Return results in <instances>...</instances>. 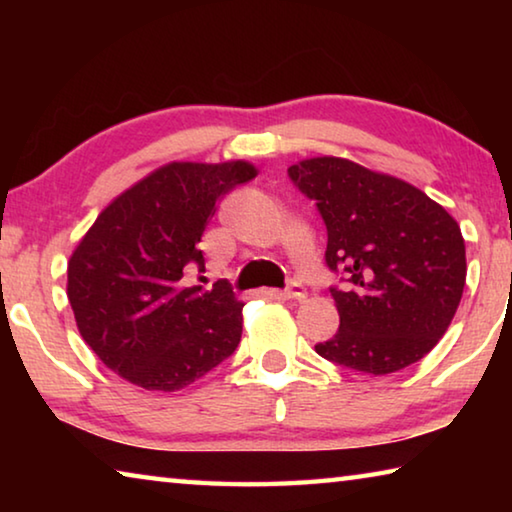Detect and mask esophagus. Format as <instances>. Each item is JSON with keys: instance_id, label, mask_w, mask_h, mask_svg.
Wrapping results in <instances>:
<instances>
[{"instance_id": "esophagus-1", "label": "esophagus", "mask_w": 512, "mask_h": 512, "mask_svg": "<svg viewBox=\"0 0 512 512\" xmlns=\"http://www.w3.org/2000/svg\"><path fill=\"white\" fill-rule=\"evenodd\" d=\"M284 296H287L289 300H305L307 291L300 282H289V287H287V291H284Z\"/></svg>"}]
</instances>
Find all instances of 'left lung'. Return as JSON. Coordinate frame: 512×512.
Masks as SVG:
<instances>
[{
  "label": "left lung",
  "instance_id": "1",
  "mask_svg": "<svg viewBox=\"0 0 512 512\" xmlns=\"http://www.w3.org/2000/svg\"><path fill=\"white\" fill-rule=\"evenodd\" d=\"M327 228L325 262L341 327L316 345L339 366L391 375L429 354L461 305L465 241L443 205L404 180L323 155L289 167Z\"/></svg>",
  "mask_w": 512,
  "mask_h": 512
}]
</instances>
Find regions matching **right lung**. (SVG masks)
I'll return each instance as SVG.
<instances>
[{"mask_svg": "<svg viewBox=\"0 0 512 512\" xmlns=\"http://www.w3.org/2000/svg\"><path fill=\"white\" fill-rule=\"evenodd\" d=\"M255 176L246 160L169 162L121 192L74 248L76 327L121 379L176 393L237 350L244 302L225 280L187 287L185 268L203 271L198 241L216 201Z\"/></svg>", "mask_w": 512, "mask_h": 512, "instance_id": "right-lung-1", "label": "right lung"}]
</instances>
